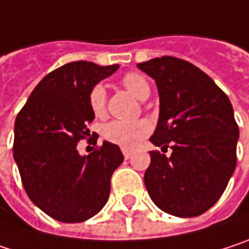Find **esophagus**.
I'll use <instances>...</instances> for the list:
<instances>
[{
    "label": "esophagus",
    "instance_id": "1",
    "mask_svg": "<svg viewBox=\"0 0 249 249\" xmlns=\"http://www.w3.org/2000/svg\"><path fill=\"white\" fill-rule=\"evenodd\" d=\"M122 152H123V155H124L126 160H129L132 157V151L130 149H122Z\"/></svg>",
    "mask_w": 249,
    "mask_h": 249
}]
</instances>
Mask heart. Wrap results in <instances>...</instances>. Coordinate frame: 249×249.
I'll use <instances>...</instances> for the list:
<instances>
[{"mask_svg": "<svg viewBox=\"0 0 249 249\" xmlns=\"http://www.w3.org/2000/svg\"><path fill=\"white\" fill-rule=\"evenodd\" d=\"M122 85L130 91L136 98L145 100L149 95V84L146 78L139 72H127L120 79ZM88 104L94 116L104 117L107 111V92L104 85L97 84L89 89L88 94ZM151 123L148 120H135V122H123V120H113L103 127V138L113 143L119 145L124 149H132L138 146L149 133H151Z\"/></svg>", "mask_w": 249, "mask_h": 249, "instance_id": "1", "label": "heart"}]
</instances>
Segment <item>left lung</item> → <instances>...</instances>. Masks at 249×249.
Returning <instances> with one entry per match:
<instances>
[{"instance_id":"8db88e82","label":"left lung","mask_w":249,"mask_h":249,"mask_svg":"<svg viewBox=\"0 0 249 249\" xmlns=\"http://www.w3.org/2000/svg\"><path fill=\"white\" fill-rule=\"evenodd\" d=\"M160 91V120L151 142L145 186L164 212L194 217L223 194L236 167L239 129L228 95L193 63L174 56L138 63Z\"/></svg>"}]
</instances>
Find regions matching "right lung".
<instances>
[{"label": "right lung", "instance_id": "obj_1", "mask_svg": "<svg viewBox=\"0 0 249 249\" xmlns=\"http://www.w3.org/2000/svg\"><path fill=\"white\" fill-rule=\"evenodd\" d=\"M117 68L66 63L37 84L16 117L13 152L23 187L39 209L59 222L76 223L97 214L108 198L113 173L124 160L110 142L87 157L76 149L89 136L94 120L89 89ZM97 138L87 142L95 146Z\"/></svg>", "mask_w": 249, "mask_h": 249}]
</instances>
